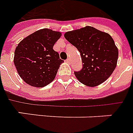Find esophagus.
Returning <instances> with one entry per match:
<instances>
[{"instance_id": "esophagus-1", "label": "esophagus", "mask_w": 133, "mask_h": 133, "mask_svg": "<svg viewBox=\"0 0 133 133\" xmlns=\"http://www.w3.org/2000/svg\"><path fill=\"white\" fill-rule=\"evenodd\" d=\"M66 62L67 63H70L71 62V59L70 58H68L66 59Z\"/></svg>"}]
</instances>
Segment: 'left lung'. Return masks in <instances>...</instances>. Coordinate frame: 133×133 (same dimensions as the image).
I'll use <instances>...</instances> for the list:
<instances>
[{"label":"left lung","mask_w":133,"mask_h":133,"mask_svg":"<svg viewBox=\"0 0 133 133\" xmlns=\"http://www.w3.org/2000/svg\"><path fill=\"white\" fill-rule=\"evenodd\" d=\"M65 38L78 49L83 67L74 71L83 84L94 87L102 83L110 76L116 66L118 48L110 35L92 26L68 31Z\"/></svg>","instance_id":"left-lung-1"}]
</instances>
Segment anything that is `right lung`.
<instances>
[{
    "mask_svg": "<svg viewBox=\"0 0 133 133\" xmlns=\"http://www.w3.org/2000/svg\"><path fill=\"white\" fill-rule=\"evenodd\" d=\"M61 35L58 31L43 29L26 37L18 44L14 63L19 75L27 84L41 88L55 78L59 65L64 62L53 50Z\"/></svg>",
    "mask_w": 133,
    "mask_h": 133,
    "instance_id": "right-lung-1",
    "label": "right lung"
}]
</instances>
